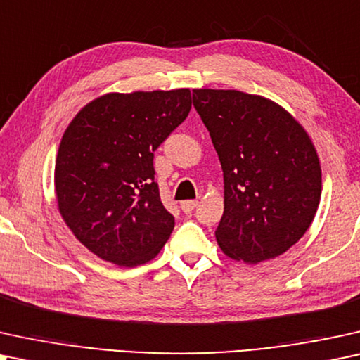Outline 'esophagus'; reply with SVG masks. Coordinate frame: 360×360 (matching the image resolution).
Returning a JSON list of instances; mask_svg holds the SVG:
<instances>
[{
  "label": "esophagus",
  "mask_w": 360,
  "mask_h": 360,
  "mask_svg": "<svg viewBox=\"0 0 360 360\" xmlns=\"http://www.w3.org/2000/svg\"><path fill=\"white\" fill-rule=\"evenodd\" d=\"M195 207H198V200H184V202H181V209L186 214H191Z\"/></svg>",
  "instance_id": "obj_1"
}]
</instances>
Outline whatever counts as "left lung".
Segmentation results:
<instances>
[{"mask_svg": "<svg viewBox=\"0 0 360 360\" xmlns=\"http://www.w3.org/2000/svg\"><path fill=\"white\" fill-rule=\"evenodd\" d=\"M224 171V215L215 238L232 260L258 263L293 247L321 199L318 153L301 123L262 95L193 90Z\"/></svg>", "mask_w": 360, "mask_h": 360, "instance_id": "8db88e82", "label": "left lung"}]
</instances>
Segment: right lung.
Wrapping results in <instances>:
<instances>
[{
  "label": "right lung",
  "mask_w": 360,
  "mask_h": 360,
  "mask_svg": "<svg viewBox=\"0 0 360 360\" xmlns=\"http://www.w3.org/2000/svg\"><path fill=\"white\" fill-rule=\"evenodd\" d=\"M191 105L189 89L105 94L62 135L57 207L77 240L102 260L143 265L169 238L174 217L160 199L153 158Z\"/></svg>",
  "instance_id": "right-lung-1"
}]
</instances>
